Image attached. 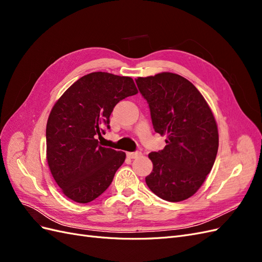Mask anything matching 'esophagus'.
Returning a JSON list of instances; mask_svg holds the SVG:
<instances>
[{"label": "esophagus", "mask_w": 262, "mask_h": 262, "mask_svg": "<svg viewBox=\"0 0 262 262\" xmlns=\"http://www.w3.org/2000/svg\"><path fill=\"white\" fill-rule=\"evenodd\" d=\"M141 155V152H128L126 153V156L129 158H137Z\"/></svg>", "instance_id": "obj_1"}]
</instances>
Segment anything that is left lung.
<instances>
[{"instance_id": "8db88e82", "label": "left lung", "mask_w": 262, "mask_h": 262, "mask_svg": "<svg viewBox=\"0 0 262 262\" xmlns=\"http://www.w3.org/2000/svg\"><path fill=\"white\" fill-rule=\"evenodd\" d=\"M155 132L166 146L148 154L153 171L146 185L161 199L184 201L202 186L215 162L219 131L211 108L195 86L175 73L138 77Z\"/></svg>"}]
</instances>
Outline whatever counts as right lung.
Returning <instances> with one entry per match:
<instances>
[{
    "instance_id": "right-lung-1",
    "label": "right lung",
    "mask_w": 262,
    "mask_h": 262,
    "mask_svg": "<svg viewBox=\"0 0 262 262\" xmlns=\"http://www.w3.org/2000/svg\"><path fill=\"white\" fill-rule=\"evenodd\" d=\"M138 94L129 76L93 72L71 85L51 109L46 129L47 161L69 199L87 203L110 186L125 153L98 144L109 117L125 97Z\"/></svg>"
}]
</instances>
